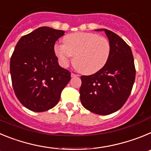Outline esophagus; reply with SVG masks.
<instances>
[{
	"label": "esophagus",
	"instance_id": "esophagus-1",
	"mask_svg": "<svg viewBox=\"0 0 151 151\" xmlns=\"http://www.w3.org/2000/svg\"><path fill=\"white\" fill-rule=\"evenodd\" d=\"M78 76V75L75 74V73H71V77L72 78H74V77H76Z\"/></svg>",
	"mask_w": 151,
	"mask_h": 151
}]
</instances>
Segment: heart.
<instances>
[{"instance_id": "1", "label": "heart", "mask_w": 151, "mask_h": 151, "mask_svg": "<svg viewBox=\"0 0 151 151\" xmlns=\"http://www.w3.org/2000/svg\"><path fill=\"white\" fill-rule=\"evenodd\" d=\"M63 45H56L54 52L62 66L73 63L80 73L91 75L101 70L108 62L111 53L110 41L93 32H74L64 36Z\"/></svg>"}]
</instances>
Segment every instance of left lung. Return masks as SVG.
Returning a JSON list of instances; mask_svg holds the SVG:
<instances>
[{"mask_svg": "<svg viewBox=\"0 0 151 151\" xmlns=\"http://www.w3.org/2000/svg\"><path fill=\"white\" fill-rule=\"evenodd\" d=\"M104 31L111 45L108 62L101 70L82 76L80 100L85 109L98 115L117 111L129 98L134 79L135 67L131 47L112 31Z\"/></svg>", "mask_w": 151, "mask_h": 151, "instance_id": "obj_1", "label": "left lung"}]
</instances>
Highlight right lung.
<instances>
[{
	"label": "right lung",
	"instance_id": "1",
	"mask_svg": "<svg viewBox=\"0 0 151 151\" xmlns=\"http://www.w3.org/2000/svg\"><path fill=\"white\" fill-rule=\"evenodd\" d=\"M64 32L46 26L38 28L19 40L12 54L13 91L19 102L32 111L54 107L71 79L70 72L59 66L54 52L55 42Z\"/></svg>",
	"mask_w": 151,
	"mask_h": 151
}]
</instances>
